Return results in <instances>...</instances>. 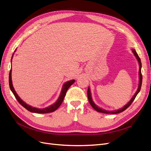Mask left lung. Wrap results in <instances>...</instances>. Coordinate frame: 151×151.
<instances>
[{
    "label": "left lung",
    "instance_id": "left-lung-1",
    "mask_svg": "<svg viewBox=\"0 0 151 151\" xmlns=\"http://www.w3.org/2000/svg\"><path fill=\"white\" fill-rule=\"evenodd\" d=\"M132 52H133L134 55H135V57H136L137 60H138V62H139V66H140V67H139V87H138V89H137V90L136 93H135L134 95L133 96V97L131 98V99L130 100V101H129V103H128L126 105H125L123 108L117 110V111H109L104 110V109H101V108H100L98 107L94 103V102L93 101V100H92V98H91V92H90V88L88 87V91H87L88 101H89V102H90V103L91 106L93 108V109H95L96 111H98V112L103 113H106V114H118V113H121V112H122V111H124V110H126L128 107L129 106L132 104V103L134 101V99L136 98V96H137V94L139 93V91H140L141 88V85H142V73H141V66H142L141 61L140 58L139 57V56H138L137 53L135 51V50L133 49V50H132Z\"/></svg>",
    "mask_w": 151,
    "mask_h": 151
}]
</instances>
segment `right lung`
Instances as JSON below:
<instances>
[{
  "instance_id": "obj_1",
  "label": "right lung",
  "mask_w": 151,
  "mask_h": 151,
  "mask_svg": "<svg viewBox=\"0 0 151 151\" xmlns=\"http://www.w3.org/2000/svg\"><path fill=\"white\" fill-rule=\"evenodd\" d=\"M13 57V55H12ZM11 71H12V69H10V73H9V86L11 91H12L13 94H14V96L15 97V98L17 100L18 102L22 106L24 107L26 109H27L28 111H30L32 113H41V114H44V113H52L55 111L56 109H57L60 106L62 103L64 98L66 95V93L67 90H68V89L70 87L71 85H72L73 83H75V80H70L68 82L65 83V84L63 86L62 88V90H61V94L60 95L59 98L58 99V100L57 101L55 102V103H54L53 104L50 106L49 107H47L46 108H44V109H38V108H33L30 106L28 105L27 104H26L25 103H24L22 100L19 98V96L17 95V94L16 93L15 91L14 90V88L13 87L12 85V76H11Z\"/></svg>"
}]
</instances>
